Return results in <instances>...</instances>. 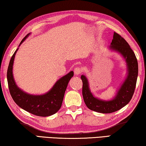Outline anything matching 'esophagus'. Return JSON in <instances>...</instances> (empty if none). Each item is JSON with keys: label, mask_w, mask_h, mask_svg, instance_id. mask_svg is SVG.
<instances>
[{"label": "esophagus", "mask_w": 146, "mask_h": 146, "mask_svg": "<svg viewBox=\"0 0 146 146\" xmlns=\"http://www.w3.org/2000/svg\"><path fill=\"white\" fill-rule=\"evenodd\" d=\"M82 69L80 67H76L75 69H74V73H75V75H79L82 73Z\"/></svg>", "instance_id": "esophagus-1"}]
</instances>
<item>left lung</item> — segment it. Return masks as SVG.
<instances>
[{
  "instance_id": "left-lung-1",
  "label": "left lung",
  "mask_w": 146,
  "mask_h": 146,
  "mask_svg": "<svg viewBox=\"0 0 146 146\" xmlns=\"http://www.w3.org/2000/svg\"><path fill=\"white\" fill-rule=\"evenodd\" d=\"M110 49L123 56L127 68V77L113 99L103 100L94 97L90 91L87 78L84 75L81 76L83 83L82 95L86 106L91 110L101 113L117 111L129 102L135 90L138 72V62L134 52L125 39L115 32Z\"/></svg>"
}]
</instances>
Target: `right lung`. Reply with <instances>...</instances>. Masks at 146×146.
<instances>
[{
  "label": "right lung",
  "instance_id": "1",
  "mask_svg": "<svg viewBox=\"0 0 146 146\" xmlns=\"http://www.w3.org/2000/svg\"><path fill=\"white\" fill-rule=\"evenodd\" d=\"M29 34L27 35L22 40L19 46ZM18 49H17L11 56L7 71L8 87L12 98L20 108L33 115L40 117H48L55 114L61 108L68 82L73 76V71H71L67 75L61 77L56 81L53 88L44 95H33L25 93L17 86L13 75V62Z\"/></svg>",
  "mask_w": 146,
  "mask_h": 146
}]
</instances>
